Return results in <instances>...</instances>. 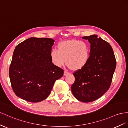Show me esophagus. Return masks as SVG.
Masks as SVG:
<instances>
[{
    "label": "esophagus",
    "instance_id": "esophagus-1",
    "mask_svg": "<svg viewBox=\"0 0 128 128\" xmlns=\"http://www.w3.org/2000/svg\"><path fill=\"white\" fill-rule=\"evenodd\" d=\"M68 74H69V73H68L67 71H66V70L64 71V76H66V75H68Z\"/></svg>",
    "mask_w": 128,
    "mask_h": 128
}]
</instances>
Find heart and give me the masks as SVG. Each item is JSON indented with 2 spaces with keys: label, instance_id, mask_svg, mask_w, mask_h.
<instances>
[{
  "label": "heart",
  "instance_id": "b5f03b06",
  "mask_svg": "<svg viewBox=\"0 0 128 128\" xmlns=\"http://www.w3.org/2000/svg\"><path fill=\"white\" fill-rule=\"evenodd\" d=\"M90 56V48L87 42L78 40L60 42L57 50L50 52L51 61L55 66L61 67L65 63L71 69L78 70L86 66Z\"/></svg>",
  "mask_w": 128,
  "mask_h": 128
}]
</instances>
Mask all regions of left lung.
<instances>
[{"label":"left lung","mask_w":128,"mask_h":128,"mask_svg":"<svg viewBox=\"0 0 128 128\" xmlns=\"http://www.w3.org/2000/svg\"><path fill=\"white\" fill-rule=\"evenodd\" d=\"M82 38L90 43L89 59L86 66L73 74L75 80L71 89L76 99L88 103L100 98L109 89L116 61L109 42L95 34Z\"/></svg>","instance_id":"1"}]
</instances>
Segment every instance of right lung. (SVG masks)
<instances>
[{
    "label": "right lung",
    "instance_id": "obj_1",
    "mask_svg": "<svg viewBox=\"0 0 128 128\" xmlns=\"http://www.w3.org/2000/svg\"><path fill=\"white\" fill-rule=\"evenodd\" d=\"M54 39L31 37L16 46L9 68L14 92L30 102H39L50 94L55 81L64 70L50 58Z\"/></svg>",
    "mask_w": 128,
    "mask_h": 128
}]
</instances>
